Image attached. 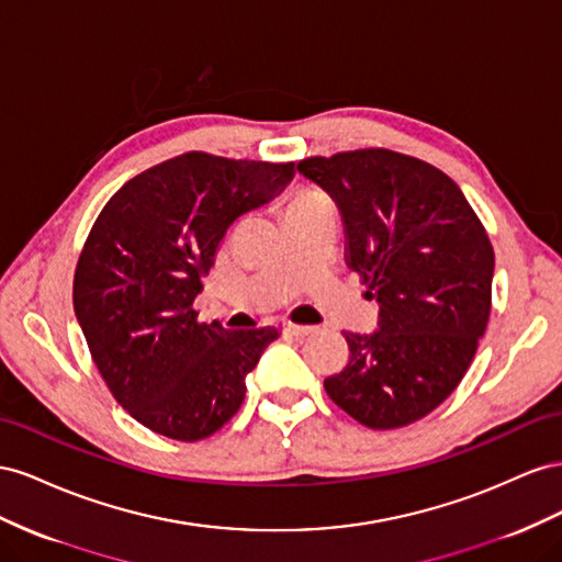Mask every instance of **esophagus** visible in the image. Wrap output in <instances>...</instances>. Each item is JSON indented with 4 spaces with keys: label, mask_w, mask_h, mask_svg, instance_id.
Instances as JSON below:
<instances>
[{
    "label": "esophagus",
    "mask_w": 562,
    "mask_h": 562,
    "mask_svg": "<svg viewBox=\"0 0 562 562\" xmlns=\"http://www.w3.org/2000/svg\"><path fill=\"white\" fill-rule=\"evenodd\" d=\"M282 329H284L286 334L299 336V339H303V336H311V334H315V331H317L315 327H308V325H294V323H286Z\"/></svg>",
    "instance_id": "34e87169"
}]
</instances>
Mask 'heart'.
I'll list each match as a JSON object with an SVG mask.
<instances>
[{"label":"heart","instance_id":"obj_1","mask_svg":"<svg viewBox=\"0 0 562 562\" xmlns=\"http://www.w3.org/2000/svg\"><path fill=\"white\" fill-rule=\"evenodd\" d=\"M323 202H329L323 190L315 188V186H299L280 204V214H282V218H286V216H292L301 210H306V206L323 204Z\"/></svg>","mask_w":562,"mask_h":562}]
</instances>
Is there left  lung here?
<instances>
[{"label":"left lung","instance_id":"1","mask_svg":"<svg viewBox=\"0 0 562 562\" xmlns=\"http://www.w3.org/2000/svg\"><path fill=\"white\" fill-rule=\"evenodd\" d=\"M346 228V263L379 303V329L344 331L350 356L327 395L367 428L424 419L467 374L492 308L494 249L459 186L386 148L306 157Z\"/></svg>","mask_w":562,"mask_h":562}]
</instances>
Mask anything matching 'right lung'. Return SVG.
<instances>
[{"label": "right lung", "mask_w": 562, "mask_h": 562, "mask_svg": "<svg viewBox=\"0 0 562 562\" xmlns=\"http://www.w3.org/2000/svg\"><path fill=\"white\" fill-rule=\"evenodd\" d=\"M294 162L183 153L126 181L79 254L77 323L110 393L159 436H214L245 400V379L280 336L200 323L192 301L237 216L292 181Z\"/></svg>", "instance_id": "add662e5"}]
</instances>
